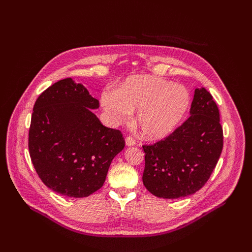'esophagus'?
<instances>
[{
	"label": "esophagus",
	"instance_id": "34e87169",
	"mask_svg": "<svg viewBox=\"0 0 252 252\" xmlns=\"http://www.w3.org/2000/svg\"><path fill=\"white\" fill-rule=\"evenodd\" d=\"M125 144L126 146H134V145H136V142L133 138H131V136H127L126 140H125Z\"/></svg>",
	"mask_w": 252,
	"mask_h": 252
}]
</instances>
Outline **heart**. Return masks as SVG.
<instances>
[{
  "label": "heart",
  "mask_w": 252,
  "mask_h": 252,
  "mask_svg": "<svg viewBox=\"0 0 252 252\" xmlns=\"http://www.w3.org/2000/svg\"><path fill=\"white\" fill-rule=\"evenodd\" d=\"M188 91L181 85L152 75L128 78L114 93L102 95L103 108L113 124H124L136 113L144 138L159 140L170 134L189 107Z\"/></svg>",
  "instance_id": "obj_1"
}]
</instances>
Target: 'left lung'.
Listing matches in <instances>:
<instances>
[{"label":"left lung","mask_w":252,"mask_h":252,"mask_svg":"<svg viewBox=\"0 0 252 252\" xmlns=\"http://www.w3.org/2000/svg\"><path fill=\"white\" fill-rule=\"evenodd\" d=\"M143 149V184L150 193L173 200L199 191L223 149V129L212 95L204 87L195 88L190 117L166 139Z\"/></svg>","instance_id":"obj_1"}]
</instances>
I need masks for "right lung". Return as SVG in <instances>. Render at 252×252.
Wrapping results in <instances>:
<instances>
[{"label":"right lung","instance_id":"right-lung-1","mask_svg":"<svg viewBox=\"0 0 252 252\" xmlns=\"http://www.w3.org/2000/svg\"><path fill=\"white\" fill-rule=\"evenodd\" d=\"M100 103L67 78L37 97L29 129L32 162L42 182L62 195L85 197L100 189L113 158L123 150L120 130L93 112Z\"/></svg>","mask_w":252,"mask_h":252}]
</instances>
